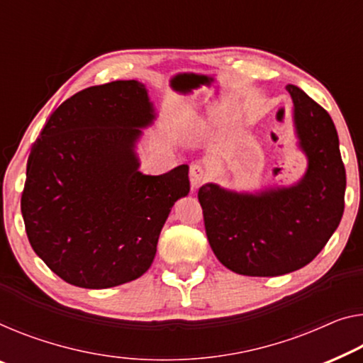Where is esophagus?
I'll use <instances>...</instances> for the list:
<instances>
[{"label":"esophagus","mask_w":363,"mask_h":363,"mask_svg":"<svg viewBox=\"0 0 363 363\" xmlns=\"http://www.w3.org/2000/svg\"><path fill=\"white\" fill-rule=\"evenodd\" d=\"M189 177H191V186H192V191H196V189L200 187V184H203L207 181V171L203 169L202 164H192L191 166V171H189Z\"/></svg>","instance_id":"34e87169"}]
</instances>
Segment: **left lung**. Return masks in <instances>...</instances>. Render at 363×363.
Returning <instances> with one entry per match:
<instances>
[{
    "mask_svg": "<svg viewBox=\"0 0 363 363\" xmlns=\"http://www.w3.org/2000/svg\"><path fill=\"white\" fill-rule=\"evenodd\" d=\"M285 88L296 148L306 158L300 179L252 192L215 182L199 189L216 259L250 277H277L305 267L326 246L344 213L345 169L333 118L300 88Z\"/></svg>",
    "mask_w": 363,
    "mask_h": 363,
    "instance_id": "1",
    "label": "left lung"
}]
</instances>
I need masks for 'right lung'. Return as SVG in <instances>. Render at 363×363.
I'll return each mask as SVG.
<instances>
[{
    "instance_id": "add662e5",
    "label": "right lung",
    "mask_w": 363,
    "mask_h": 363,
    "mask_svg": "<svg viewBox=\"0 0 363 363\" xmlns=\"http://www.w3.org/2000/svg\"><path fill=\"white\" fill-rule=\"evenodd\" d=\"M158 117L148 89L118 79L79 91L32 145L21 199L32 250L65 282L111 289L142 277L189 166L140 171L138 143Z\"/></svg>"
}]
</instances>
